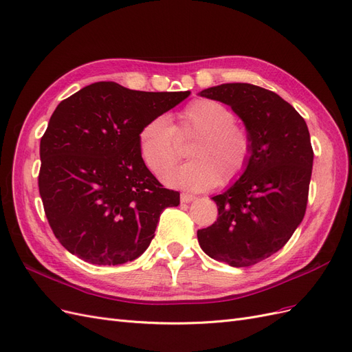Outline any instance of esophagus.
I'll return each instance as SVG.
<instances>
[{
  "instance_id": "1",
  "label": "esophagus",
  "mask_w": 352,
  "mask_h": 352,
  "mask_svg": "<svg viewBox=\"0 0 352 352\" xmlns=\"http://www.w3.org/2000/svg\"><path fill=\"white\" fill-rule=\"evenodd\" d=\"M179 199H181V203H190L196 199V196L188 195V192H183V195L179 196Z\"/></svg>"
}]
</instances>
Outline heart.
Masks as SVG:
<instances>
[{
  "label": "heart",
  "mask_w": 352,
  "mask_h": 352,
  "mask_svg": "<svg viewBox=\"0 0 352 352\" xmlns=\"http://www.w3.org/2000/svg\"><path fill=\"white\" fill-rule=\"evenodd\" d=\"M179 135L195 138L187 155L192 161L165 173L178 160L173 124L157 116L139 131V152L153 174H162L168 186L188 191H206L218 183L228 184L240 177L250 162L252 139L235 122L234 112L218 100L197 99L179 114L175 127Z\"/></svg>",
  "instance_id": "b5f03b06"
}]
</instances>
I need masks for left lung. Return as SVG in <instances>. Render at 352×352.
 Segmentation results:
<instances>
[{
    "instance_id": "8db88e82",
    "label": "left lung",
    "mask_w": 352,
    "mask_h": 352,
    "mask_svg": "<svg viewBox=\"0 0 352 352\" xmlns=\"http://www.w3.org/2000/svg\"><path fill=\"white\" fill-rule=\"evenodd\" d=\"M199 95L241 118L252 157L240 178L212 197L219 217L197 240L218 262L253 266L280 250L304 218L313 168L307 124L287 100L254 85L225 83Z\"/></svg>"
}]
</instances>
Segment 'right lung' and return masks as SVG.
I'll return each mask as SVG.
<instances>
[{
	"mask_svg": "<svg viewBox=\"0 0 352 352\" xmlns=\"http://www.w3.org/2000/svg\"><path fill=\"white\" fill-rule=\"evenodd\" d=\"M186 92H140L98 82L60 102L41 139L39 192L51 228L72 254L94 265L142 256L165 208L164 188L143 164V124L177 107Z\"/></svg>",
	"mask_w": 352,
	"mask_h": 352,
	"instance_id": "obj_1",
	"label": "right lung"
}]
</instances>
